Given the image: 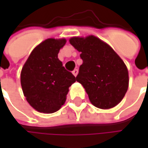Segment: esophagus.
<instances>
[{"label": "esophagus", "instance_id": "esophagus-1", "mask_svg": "<svg viewBox=\"0 0 148 148\" xmlns=\"http://www.w3.org/2000/svg\"><path fill=\"white\" fill-rule=\"evenodd\" d=\"M77 74H78V70H77V69H74V71H73V74L76 77Z\"/></svg>", "mask_w": 148, "mask_h": 148}]
</instances>
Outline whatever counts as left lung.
Listing matches in <instances>:
<instances>
[{"label": "left lung", "instance_id": "1", "mask_svg": "<svg viewBox=\"0 0 148 148\" xmlns=\"http://www.w3.org/2000/svg\"><path fill=\"white\" fill-rule=\"evenodd\" d=\"M70 42L81 52L82 64L76 80L86 89L90 102L99 109H111L121 102L128 88L124 62L107 43L90 36L73 37Z\"/></svg>", "mask_w": 148, "mask_h": 148}]
</instances>
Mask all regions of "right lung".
<instances>
[{
  "instance_id": "right-lung-1",
  "label": "right lung",
  "mask_w": 148,
  "mask_h": 148,
  "mask_svg": "<svg viewBox=\"0 0 148 148\" xmlns=\"http://www.w3.org/2000/svg\"><path fill=\"white\" fill-rule=\"evenodd\" d=\"M66 39H47L31 53L22 68L21 82L27 102L40 112L58 111L66 99L69 87L76 82L58 58Z\"/></svg>"
}]
</instances>
